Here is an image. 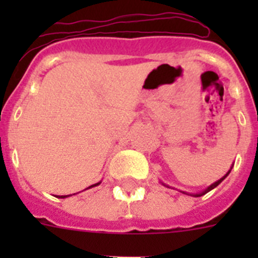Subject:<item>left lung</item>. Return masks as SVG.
I'll return each instance as SVG.
<instances>
[{"instance_id":"obj_1","label":"left lung","mask_w":258,"mask_h":258,"mask_svg":"<svg viewBox=\"0 0 258 258\" xmlns=\"http://www.w3.org/2000/svg\"><path fill=\"white\" fill-rule=\"evenodd\" d=\"M230 172H231V169H230V170H229V172H227V173H226V174L223 175L222 178H221V179H218V181H217V182H214V183H212V184H211V186H209V187H207V188H206V190L203 191V192H200V194H190V195H192V197H195V198H197V197H202V195H204V194L209 192V191H211V190H213V188H214V187H217L218 184H220V183H221V182H222V181H223V179L226 178L227 175H229V173H230ZM182 192H183V191H182ZM183 194H187V192H183ZM187 195H188V194H187Z\"/></svg>"}]
</instances>
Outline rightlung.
<instances>
[{
    "label": "right lung",
    "mask_w": 258,
    "mask_h": 258,
    "mask_svg": "<svg viewBox=\"0 0 258 258\" xmlns=\"http://www.w3.org/2000/svg\"><path fill=\"white\" fill-rule=\"evenodd\" d=\"M98 184H99V183L92 184V186H90V187H94V186H98ZM90 187H89V188H90ZM67 197H70V195H61V197H58V198H67Z\"/></svg>",
    "instance_id": "right-lung-1"
}]
</instances>
